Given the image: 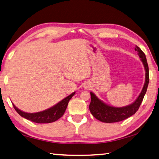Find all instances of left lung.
I'll use <instances>...</instances> for the list:
<instances>
[{
	"label": "left lung",
	"mask_w": 159,
	"mask_h": 159,
	"mask_svg": "<svg viewBox=\"0 0 159 159\" xmlns=\"http://www.w3.org/2000/svg\"><path fill=\"white\" fill-rule=\"evenodd\" d=\"M135 50L138 51V55L140 57L145 69V82L143 88L138 98L133 103L130 105L123 107H115L109 106L100 100L93 93L90 92L91 102L89 109L91 114L97 119L104 123H116L121 121L135 114L142 103L146 94L148 84L149 81V66L147 61L145 54L139 47H135Z\"/></svg>",
	"instance_id": "1"
}]
</instances>
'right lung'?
I'll list each match as a JSON object with an SVG mask.
<instances>
[{"label": "right lung", "mask_w": 159, "mask_h": 159, "mask_svg": "<svg viewBox=\"0 0 159 159\" xmlns=\"http://www.w3.org/2000/svg\"><path fill=\"white\" fill-rule=\"evenodd\" d=\"M74 95L75 92L67 96L66 98L63 99L62 100L58 102L57 104H55L53 107H50V108L36 113H26L22 111L17 108L13 104L12 105L14 107L16 111L21 116L25 118L26 119L37 123H49L56 121L59 118L62 116L66 111L69 100Z\"/></svg>", "instance_id": "1"}]
</instances>
